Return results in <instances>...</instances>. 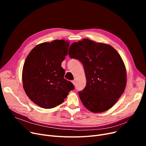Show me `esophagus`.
Masks as SVG:
<instances>
[{"mask_svg": "<svg viewBox=\"0 0 146 146\" xmlns=\"http://www.w3.org/2000/svg\"><path fill=\"white\" fill-rule=\"evenodd\" d=\"M72 83L74 85V86H75V81H74V80H73V81H72Z\"/></svg>", "mask_w": 146, "mask_h": 146, "instance_id": "obj_1", "label": "esophagus"}]
</instances>
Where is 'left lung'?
<instances>
[{"instance_id": "left-lung-1", "label": "left lung", "mask_w": 146, "mask_h": 146, "mask_svg": "<svg viewBox=\"0 0 146 146\" xmlns=\"http://www.w3.org/2000/svg\"><path fill=\"white\" fill-rule=\"evenodd\" d=\"M74 53L69 55L78 59L85 69L86 85L79 92L86 108L94 113L106 111L124 93L127 72L124 61L111 45L83 39L72 45Z\"/></svg>"}]
</instances>
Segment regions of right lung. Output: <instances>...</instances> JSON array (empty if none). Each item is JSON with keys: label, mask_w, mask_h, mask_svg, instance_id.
Listing matches in <instances>:
<instances>
[{"label": "right lung", "mask_w": 146, "mask_h": 146, "mask_svg": "<svg viewBox=\"0 0 146 146\" xmlns=\"http://www.w3.org/2000/svg\"><path fill=\"white\" fill-rule=\"evenodd\" d=\"M69 42L57 40L37 45L28 55L22 70L23 87L28 98L41 108L50 109L64 102L72 83L64 78L61 63Z\"/></svg>", "instance_id": "1"}]
</instances>
